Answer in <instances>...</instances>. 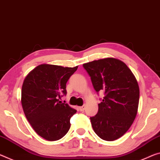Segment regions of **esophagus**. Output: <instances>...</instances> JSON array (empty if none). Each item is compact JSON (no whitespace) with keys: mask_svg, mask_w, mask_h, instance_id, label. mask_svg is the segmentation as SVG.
Here are the masks:
<instances>
[{"mask_svg":"<svg viewBox=\"0 0 160 160\" xmlns=\"http://www.w3.org/2000/svg\"><path fill=\"white\" fill-rule=\"evenodd\" d=\"M85 108V105H82V106H81V107H78V110L82 112V111H84Z\"/></svg>","mask_w":160,"mask_h":160,"instance_id":"1","label":"esophagus"}]
</instances>
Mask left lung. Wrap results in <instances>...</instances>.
I'll return each mask as SVG.
<instances>
[{
	"label": "left lung",
	"instance_id": "left-lung-1",
	"mask_svg": "<svg viewBox=\"0 0 160 160\" xmlns=\"http://www.w3.org/2000/svg\"><path fill=\"white\" fill-rule=\"evenodd\" d=\"M94 89L103 91L97 115L90 118L93 130L101 139L114 141L125 135L138 113L139 88L125 62L113 58L85 63Z\"/></svg>",
	"mask_w": 160,
	"mask_h": 160
}]
</instances>
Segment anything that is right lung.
<instances>
[{
  "instance_id": "add662e5",
  "label": "right lung",
  "mask_w": 160,
  "mask_h": 160,
  "mask_svg": "<svg viewBox=\"0 0 160 160\" xmlns=\"http://www.w3.org/2000/svg\"><path fill=\"white\" fill-rule=\"evenodd\" d=\"M78 68L42 64L24 79L22 110L35 132L46 140H58L70 130V118L77 111L59 98L66 95V83Z\"/></svg>"
}]
</instances>
